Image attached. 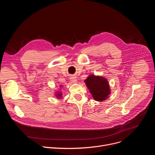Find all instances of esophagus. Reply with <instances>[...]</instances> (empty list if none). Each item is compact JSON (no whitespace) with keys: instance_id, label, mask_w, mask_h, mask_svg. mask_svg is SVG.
Segmentation results:
<instances>
[{"instance_id":"1","label":"esophagus","mask_w":155,"mask_h":155,"mask_svg":"<svg viewBox=\"0 0 155 155\" xmlns=\"http://www.w3.org/2000/svg\"><path fill=\"white\" fill-rule=\"evenodd\" d=\"M70 79H71V81L72 83H77V79H76V77H74V76L71 77Z\"/></svg>"}]
</instances>
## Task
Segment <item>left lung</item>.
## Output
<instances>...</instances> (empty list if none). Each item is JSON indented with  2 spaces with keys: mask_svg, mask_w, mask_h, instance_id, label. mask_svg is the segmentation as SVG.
Returning a JSON list of instances; mask_svg holds the SVG:
<instances>
[{
  "mask_svg": "<svg viewBox=\"0 0 155 155\" xmlns=\"http://www.w3.org/2000/svg\"><path fill=\"white\" fill-rule=\"evenodd\" d=\"M84 81L94 100L102 101L108 98L110 94V90L106 78L91 75Z\"/></svg>",
  "mask_w": 155,
  "mask_h": 155,
  "instance_id": "obj_1",
  "label": "left lung"
}]
</instances>
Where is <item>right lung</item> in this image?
Segmentation results:
<instances>
[{
    "label": "right lung",
    "instance_id": "add662e5",
    "mask_svg": "<svg viewBox=\"0 0 155 155\" xmlns=\"http://www.w3.org/2000/svg\"><path fill=\"white\" fill-rule=\"evenodd\" d=\"M56 96L58 98L60 99V98L61 97V96H62V94L60 93H58L56 94Z\"/></svg>",
    "mask_w": 155,
    "mask_h": 155
}]
</instances>
